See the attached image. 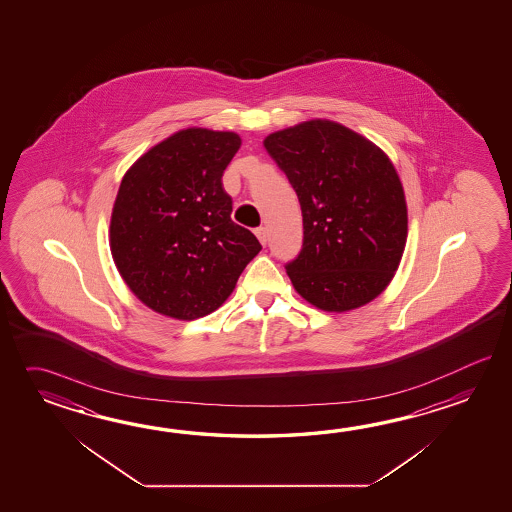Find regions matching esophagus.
Here are the masks:
<instances>
[{
    "instance_id": "esophagus-1",
    "label": "esophagus",
    "mask_w": 512,
    "mask_h": 512,
    "mask_svg": "<svg viewBox=\"0 0 512 512\" xmlns=\"http://www.w3.org/2000/svg\"><path fill=\"white\" fill-rule=\"evenodd\" d=\"M256 236H258V240H260L261 245H265L267 240H269V232L265 227H260V229H256Z\"/></svg>"
}]
</instances>
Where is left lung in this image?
I'll return each mask as SVG.
<instances>
[{"mask_svg":"<svg viewBox=\"0 0 512 512\" xmlns=\"http://www.w3.org/2000/svg\"><path fill=\"white\" fill-rule=\"evenodd\" d=\"M265 150L287 175L304 245L287 274L327 313L370 304L390 285L408 238V208L390 157L357 131L313 119L274 131Z\"/></svg>","mask_w":512,"mask_h":512,"instance_id":"left-lung-1","label":"left lung"}]
</instances>
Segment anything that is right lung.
I'll return each mask as SVG.
<instances>
[{
	"label": "right lung",
	"mask_w": 512,
	"mask_h": 512,
	"mask_svg": "<svg viewBox=\"0 0 512 512\" xmlns=\"http://www.w3.org/2000/svg\"><path fill=\"white\" fill-rule=\"evenodd\" d=\"M241 139L234 131L186 128L155 144L120 181L109 247L142 304L175 320L210 315L261 251L236 225L221 177Z\"/></svg>",
	"instance_id": "1"
}]
</instances>
